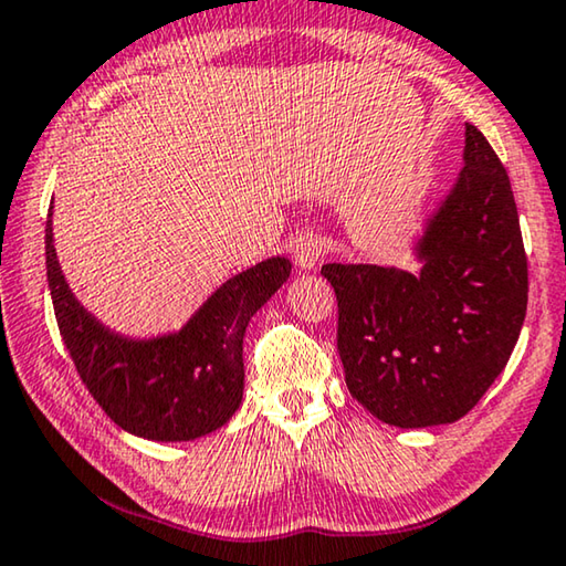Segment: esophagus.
<instances>
[{
  "instance_id": "esophagus-1",
  "label": "esophagus",
  "mask_w": 566,
  "mask_h": 566,
  "mask_svg": "<svg viewBox=\"0 0 566 566\" xmlns=\"http://www.w3.org/2000/svg\"><path fill=\"white\" fill-rule=\"evenodd\" d=\"M325 256V243L317 233H302L297 241H294V261L302 269H315L319 259Z\"/></svg>"
}]
</instances>
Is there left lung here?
<instances>
[{
    "mask_svg": "<svg viewBox=\"0 0 566 566\" xmlns=\"http://www.w3.org/2000/svg\"><path fill=\"white\" fill-rule=\"evenodd\" d=\"M419 274L325 264L337 297L345 384L401 429L465 417L509 364L528 302V264L505 167L465 124V167L417 243Z\"/></svg>",
    "mask_w": 566,
    "mask_h": 566,
    "instance_id": "1",
    "label": "left lung"
}]
</instances>
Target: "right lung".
Masks as SVG:
<instances>
[{
  "instance_id": "right-lung-1",
  "label": "right lung",
  "mask_w": 566,
  "mask_h": 566,
  "mask_svg": "<svg viewBox=\"0 0 566 566\" xmlns=\"http://www.w3.org/2000/svg\"><path fill=\"white\" fill-rule=\"evenodd\" d=\"M45 266L57 331L88 394L126 432L159 442L196 440L235 415L243 396V333L292 272L282 256L261 261L210 294L180 333L129 340L106 331L67 290L50 213Z\"/></svg>"
}]
</instances>
